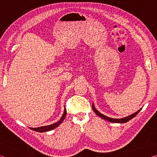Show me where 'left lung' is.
Returning <instances> with one entry per match:
<instances>
[{
    "instance_id": "8db88e82",
    "label": "left lung",
    "mask_w": 157,
    "mask_h": 157,
    "mask_svg": "<svg viewBox=\"0 0 157 157\" xmlns=\"http://www.w3.org/2000/svg\"><path fill=\"white\" fill-rule=\"evenodd\" d=\"M92 108H93V109H94V112L96 113L98 116H100V118L105 119V120L107 121L111 122V123H127V121H129L131 120V119H132L133 118H134V117L136 116L138 113H139V112L140 111V109H139V111H137L136 113H133V114H132V115H129V116H127V117H124V118H109V117L106 116L105 115H103L102 113H100L99 111H98L95 108L94 104L92 105Z\"/></svg>"
}]
</instances>
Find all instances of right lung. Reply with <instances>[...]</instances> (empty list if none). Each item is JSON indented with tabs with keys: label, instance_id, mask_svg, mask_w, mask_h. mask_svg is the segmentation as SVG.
<instances>
[{
	"label": "right lung",
	"instance_id": "obj_1",
	"mask_svg": "<svg viewBox=\"0 0 157 157\" xmlns=\"http://www.w3.org/2000/svg\"><path fill=\"white\" fill-rule=\"evenodd\" d=\"M66 116V109H64V112H63L62 118H61L60 120L58 122H57V123H53L52 124H50V125H47V126L36 127V128H31V127H30V128L32 130H34V131H36V132H44L50 131V130L56 128V127L59 126V124L63 121V120H64Z\"/></svg>",
	"mask_w": 157,
	"mask_h": 157
}]
</instances>
